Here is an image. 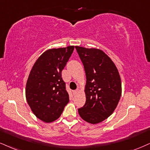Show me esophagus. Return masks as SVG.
I'll return each mask as SVG.
<instances>
[{
    "instance_id": "esophagus-1",
    "label": "esophagus",
    "mask_w": 150,
    "mask_h": 150,
    "mask_svg": "<svg viewBox=\"0 0 150 150\" xmlns=\"http://www.w3.org/2000/svg\"><path fill=\"white\" fill-rule=\"evenodd\" d=\"M79 90H80L79 89H76V90H74V91H73V95H76V94L78 93V92H79Z\"/></svg>"
}]
</instances>
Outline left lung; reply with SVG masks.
<instances>
[{"label":"left lung","instance_id":"1","mask_svg":"<svg viewBox=\"0 0 150 150\" xmlns=\"http://www.w3.org/2000/svg\"><path fill=\"white\" fill-rule=\"evenodd\" d=\"M84 66L86 103L78 111L87 122L95 125L114 112L122 95V83L115 64L100 49L76 46Z\"/></svg>","mask_w":150,"mask_h":150}]
</instances>
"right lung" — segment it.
Wrapping results in <instances>:
<instances>
[{
	"label": "right lung",
	"mask_w": 150,
	"mask_h": 150,
	"mask_svg": "<svg viewBox=\"0 0 150 150\" xmlns=\"http://www.w3.org/2000/svg\"><path fill=\"white\" fill-rule=\"evenodd\" d=\"M74 49V46L47 50L29 74L25 86L27 102L35 115L46 123L58 119L69 101L61 73Z\"/></svg>",
	"instance_id": "obj_1"
}]
</instances>
